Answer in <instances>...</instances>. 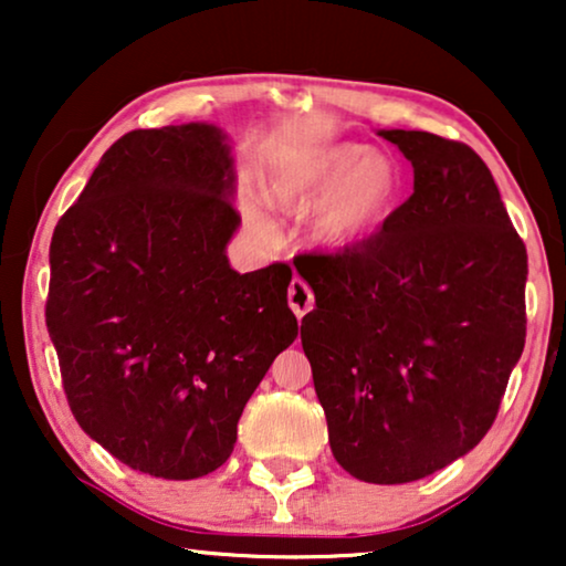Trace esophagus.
<instances>
[{
	"label": "esophagus",
	"instance_id": "esophagus-1",
	"mask_svg": "<svg viewBox=\"0 0 566 566\" xmlns=\"http://www.w3.org/2000/svg\"><path fill=\"white\" fill-rule=\"evenodd\" d=\"M289 306L293 308V314H296L298 319L314 308V293L304 281H301V277H293V281H291Z\"/></svg>",
	"mask_w": 566,
	"mask_h": 566
}]
</instances>
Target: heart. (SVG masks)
<instances>
[{
  "label": "heart",
  "instance_id": "b5f03b06",
  "mask_svg": "<svg viewBox=\"0 0 566 566\" xmlns=\"http://www.w3.org/2000/svg\"><path fill=\"white\" fill-rule=\"evenodd\" d=\"M262 196L289 213H312L308 239L322 250H345L389 219L401 196L397 161L358 144L283 157L262 177ZM247 223L265 234L268 223L247 208Z\"/></svg>",
  "mask_w": 566,
  "mask_h": 566
}]
</instances>
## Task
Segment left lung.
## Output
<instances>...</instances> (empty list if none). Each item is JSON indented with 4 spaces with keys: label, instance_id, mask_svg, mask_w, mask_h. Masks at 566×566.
<instances>
[{
    "label": "left lung",
    "instance_id": "left-lung-1",
    "mask_svg": "<svg viewBox=\"0 0 566 566\" xmlns=\"http://www.w3.org/2000/svg\"><path fill=\"white\" fill-rule=\"evenodd\" d=\"M378 136L412 161L415 192L366 242L296 265L316 298L301 345L339 467L405 484L492 428L525 345L528 254L474 149Z\"/></svg>",
    "mask_w": 566,
    "mask_h": 566
}]
</instances>
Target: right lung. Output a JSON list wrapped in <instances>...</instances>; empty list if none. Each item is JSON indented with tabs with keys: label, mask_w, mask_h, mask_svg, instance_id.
Segmentation results:
<instances>
[{
	"label": "right lung",
	"mask_w": 566,
	"mask_h": 566,
	"mask_svg": "<svg viewBox=\"0 0 566 566\" xmlns=\"http://www.w3.org/2000/svg\"><path fill=\"white\" fill-rule=\"evenodd\" d=\"M234 190L213 123L130 130L53 229L45 327L69 407L149 476L219 469L244 405L298 335L291 268L229 265Z\"/></svg>",
	"instance_id": "obj_1"
}]
</instances>
